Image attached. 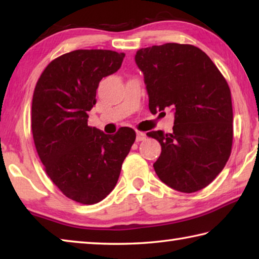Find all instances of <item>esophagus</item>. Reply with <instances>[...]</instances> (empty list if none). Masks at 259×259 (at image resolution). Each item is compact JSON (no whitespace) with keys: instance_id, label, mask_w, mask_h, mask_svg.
<instances>
[{"instance_id":"34e87169","label":"esophagus","mask_w":259,"mask_h":259,"mask_svg":"<svg viewBox=\"0 0 259 259\" xmlns=\"http://www.w3.org/2000/svg\"><path fill=\"white\" fill-rule=\"evenodd\" d=\"M144 139H146V134L138 131L137 135H136V140H137V142H142V140H144Z\"/></svg>"}]
</instances>
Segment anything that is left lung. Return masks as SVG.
I'll return each instance as SVG.
<instances>
[{
    "mask_svg": "<svg viewBox=\"0 0 259 259\" xmlns=\"http://www.w3.org/2000/svg\"><path fill=\"white\" fill-rule=\"evenodd\" d=\"M144 74L152 114L171 108V134L150 131L161 154L153 166L165 185L193 193L224 169L233 142L229 84L212 60L194 46L165 43L142 48L135 56ZM163 113V112H162Z\"/></svg>",
    "mask_w": 259,
    "mask_h": 259,
    "instance_id": "8db88e82",
    "label": "left lung"
}]
</instances>
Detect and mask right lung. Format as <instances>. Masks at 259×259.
Returning <instances> with one entry per match:
<instances>
[{"label": "right lung", "instance_id": "right-lung-1", "mask_svg": "<svg viewBox=\"0 0 259 259\" xmlns=\"http://www.w3.org/2000/svg\"><path fill=\"white\" fill-rule=\"evenodd\" d=\"M123 52L75 50L48 65L35 87L32 133L37 154L67 198L95 204L113 191L136 139L123 126L115 135L88 125L103 77L117 72Z\"/></svg>", "mask_w": 259, "mask_h": 259}]
</instances>
